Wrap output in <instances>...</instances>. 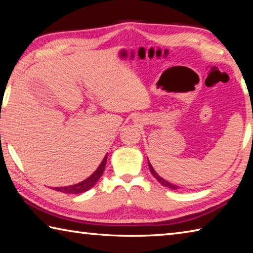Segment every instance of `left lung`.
I'll return each mask as SVG.
<instances>
[{
  "instance_id": "obj_1",
  "label": "left lung",
  "mask_w": 253,
  "mask_h": 253,
  "mask_svg": "<svg viewBox=\"0 0 253 253\" xmlns=\"http://www.w3.org/2000/svg\"><path fill=\"white\" fill-rule=\"evenodd\" d=\"M147 161H148V158H147ZM148 168H149V169H151V173L153 174V176L155 177V178L157 179V181L162 184L163 186H166V187H169V188H172V190H177V188H178L177 185H174V184L169 183V182H168V181H165L164 178L161 177L160 175H158V174L155 172V169H153V166H152L151 163H149V161H148Z\"/></svg>"
}]
</instances>
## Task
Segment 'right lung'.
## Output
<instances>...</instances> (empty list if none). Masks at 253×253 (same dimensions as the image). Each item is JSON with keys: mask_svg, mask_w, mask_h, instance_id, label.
<instances>
[{"mask_svg": "<svg viewBox=\"0 0 253 253\" xmlns=\"http://www.w3.org/2000/svg\"><path fill=\"white\" fill-rule=\"evenodd\" d=\"M106 162H107V155L104 157V160H102L100 165L98 166V169L95 170V172H93L88 178H85L84 181L80 182L78 184H75V185L54 187V190L58 192H62V193H67V194H80V193H84L85 191L90 190V188L98 182V179L100 178L102 173H104L105 168H106Z\"/></svg>", "mask_w": 253, "mask_h": 253, "instance_id": "add662e5", "label": "right lung"}]
</instances>
